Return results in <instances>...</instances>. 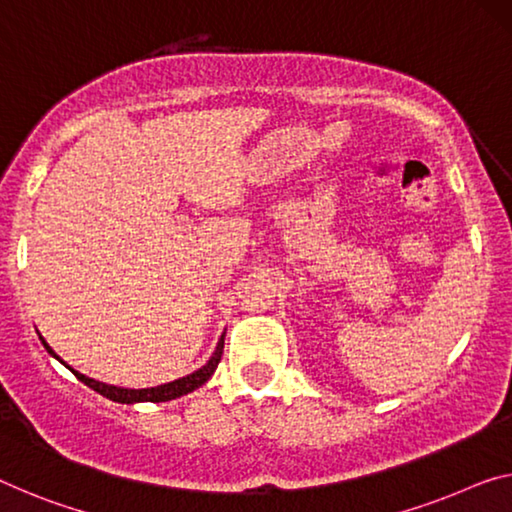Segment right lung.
<instances>
[{"label":"right lung","mask_w":512,"mask_h":512,"mask_svg":"<svg viewBox=\"0 0 512 512\" xmlns=\"http://www.w3.org/2000/svg\"><path fill=\"white\" fill-rule=\"evenodd\" d=\"M224 334H226V332H224ZM224 334H222V338H219V341H217V348H215V352H212V357L206 361V364H203V366L199 368V371H194V373L185 375V377H178V380H174V382L160 384V387H151V389H125V387H114V384H105V382L93 380V377H86V375H82L80 371H75V368H70L64 359H59L57 352H54V350L50 348V345H47V341H45L43 336H38V338H41V343L45 345V350L50 352V355H52L54 359L61 361V364L68 366L70 371H73V375L77 377V380L84 382L86 387L93 389V391H98L100 396L114 400V403L135 405V403H167V400L187 396V393H192L194 389L203 387V384H206V382L210 380V377H212V373L217 371L219 359H222V352H224Z\"/></svg>","instance_id":"add662e5"}]
</instances>
